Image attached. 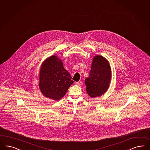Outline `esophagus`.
I'll use <instances>...</instances> for the list:
<instances>
[{
	"label": "esophagus",
	"mask_w": 150,
	"mask_h": 150,
	"mask_svg": "<svg viewBox=\"0 0 150 150\" xmlns=\"http://www.w3.org/2000/svg\"><path fill=\"white\" fill-rule=\"evenodd\" d=\"M75 84L76 85H78V86H81V82H76Z\"/></svg>",
	"instance_id": "esophagus-1"
}]
</instances>
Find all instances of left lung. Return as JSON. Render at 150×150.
<instances>
[{
	"mask_svg": "<svg viewBox=\"0 0 150 150\" xmlns=\"http://www.w3.org/2000/svg\"><path fill=\"white\" fill-rule=\"evenodd\" d=\"M111 77V68L108 61L102 56H96L89 76L85 79L89 96L94 98L103 94L108 88Z\"/></svg>",
	"mask_w": 150,
	"mask_h": 150,
	"instance_id": "1",
	"label": "left lung"
}]
</instances>
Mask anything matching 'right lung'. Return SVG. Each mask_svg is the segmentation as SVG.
Returning <instances> with one entry per match:
<instances>
[{"instance_id": "obj_1", "label": "right lung", "mask_w": 150, "mask_h": 150, "mask_svg": "<svg viewBox=\"0 0 150 150\" xmlns=\"http://www.w3.org/2000/svg\"><path fill=\"white\" fill-rule=\"evenodd\" d=\"M73 83L71 74L57 57L51 56L43 63L40 71L39 87L45 97L60 100Z\"/></svg>"}]
</instances>
